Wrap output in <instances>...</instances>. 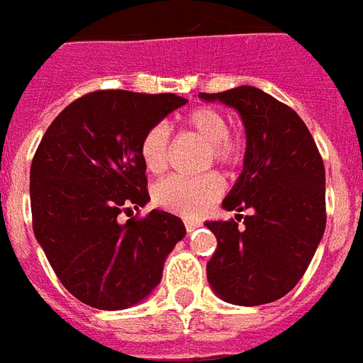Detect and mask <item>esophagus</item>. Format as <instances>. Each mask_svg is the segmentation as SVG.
Here are the masks:
<instances>
[{
    "mask_svg": "<svg viewBox=\"0 0 363 363\" xmlns=\"http://www.w3.org/2000/svg\"><path fill=\"white\" fill-rule=\"evenodd\" d=\"M197 226H199V224H195V222L191 220H185V230H187V232H193Z\"/></svg>",
    "mask_w": 363,
    "mask_h": 363,
    "instance_id": "obj_1",
    "label": "esophagus"
}]
</instances>
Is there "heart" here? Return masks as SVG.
<instances>
[{"instance_id":"b5f03b06","label":"heart","mask_w":363,"mask_h":363,"mask_svg":"<svg viewBox=\"0 0 363 363\" xmlns=\"http://www.w3.org/2000/svg\"><path fill=\"white\" fill-rule=\"evenodd\" d=\"M185 127L199 135L208 145L211 160L220 166H234L242 160V141L228 131V120L211 106L193 108L185 116ZM141 158L150 174H162L170 158V131L164 123H156L145 133L141 141ZM222 179L216 174L201 178L170 176L155 187V203L185 218L205 214L222 195Z\"/></svg>"}]
</instances>
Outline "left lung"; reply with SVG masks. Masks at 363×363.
I'll use <instances>...</instances> for the list:
<instances>
[{"mask_svg":"<svg viewBox=\"0 0 363 363\" xmlns=\"http://www.w3.org/2000/svg\"><path fill=\"white\" fill-rule=\"evenodd\" d=\"M199 98L242 118L243 170L222 207L251 211L242 228L236 220L205 222L218 242L207 263L208 284L234 306L271 303L298 284L325 232L323 158L300 116L261 89L245 84Z\"/></svg>","mask_w":363,"mask_h":363,"instance_id":"1","label":"left lung"}]
</instances>
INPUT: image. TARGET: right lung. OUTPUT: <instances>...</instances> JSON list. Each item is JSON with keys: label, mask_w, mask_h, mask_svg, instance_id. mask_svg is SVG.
Listing matches in <instances>:
<instances>
[{"label": "right lung", "mask_w": 363, "mask_h": 363, "mask_svg": "<svg viewBox=\"0 0 363 363\" xmlns=\"http://www.w3.org/2000/svg\"><path fill=\"white\" fill-rule=\"evenodd\" d=\"M187 100L176 94L96 91L77 98L42 137L30 166L34 236L63 286L96 309L118 311L160 284L185 226L150 211L141 141Z\"/></svg>", "instance_id": "add662e5"}]
</instances>
